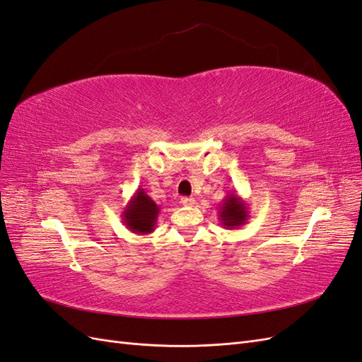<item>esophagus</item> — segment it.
Listing matches in <instances>:
<instances>
[{
  "label": "esophagus",
  "mask_w": 362,
  "mask_h": 362,
  "mask_svg": "<svg viewBox=\"0 0 362 362\" xmlns=\"http://www.w3.org/2000/svg\"><path fill=\"white\" fill-rule=\"evenodd\" d=\"M180 203L183 206H194V205H196V200H194L192 197H182Z\"/></svg>",
  "instance_id": "34e87169"
}]
</instances>
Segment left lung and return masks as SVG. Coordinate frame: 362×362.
<instances>
[{
  "instance_id": "8db88e82",
  "label": "left lung",
  "mask_w": 362,
  "mask_h": 362,
  "mask_svg": "<svg viewBox=\"0 0 362 362\" xmlns=\"http://www.w3.org/2000/svg\"><path fill=\"white\" fill-rule=\"evenodd\" d=\"M249 211L246 202L238 196L237 191L228 192L218 206V220L226 229H237L247 223Z\"/></svg>"
}]
</instances>
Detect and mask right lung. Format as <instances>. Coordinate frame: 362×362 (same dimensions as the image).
<instances>
[{
    "label": "right lung",
    "instance_id": "1",
    "mask_svg": "<svg viewBox=\"0 0 362 362\" xmlns=\"http://www.w3.org/2000/svg\"><path fill=\"white\" fill-rule=\"evenodd\" d=\"M159 212L160 208L156 205L154 200L142 188H137L134 196L127 203L120 217H122L124 225L132 233L146 235L154 230Z\"/></svg>",
    "mask_w": 362,
    "mask_h": 362
}]
</instances>
